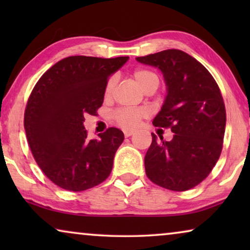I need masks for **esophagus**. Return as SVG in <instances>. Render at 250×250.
I'll list each match as a JSON object with an SVG mask.
<instances>
[{"label":"esophagus","instance_id":"1","mask_svg":"<svg viewBox=\"0 0 250 250\" xmlns=\"http://www.w3.org/2000/svg\"><path fill=\"white\" fill-rule=\"evenodd\" d=\"M134 134V131L133 129H124V135L125 138H129V136Z\"/></svg>","mask_w":250,"mask_h":250}]
</instances>
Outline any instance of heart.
<instances>
[{"label":"heart","instance_id":"heart-1","mask_svg":"<svg viewBox=\"0 0 250 250\" xmlns=\"http://www.w3.org/2000/svg\"><path fill=\"white\" fill-rule=\"evenodd\" d=\"M133 78L136 84L141 87L142 91L156 90L159 85V77L157 74L149 69H136L133 71ZM115 85V78L110 77L105 84V94H110ZM146 115V109L143 108H122L112 114L115 122L123 127H134Z\"/></svg>","mask_w":250,"mask_h":250}]
</instances>
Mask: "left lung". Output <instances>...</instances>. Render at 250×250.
<instances>
[{"label":"left lung","mask_w":250,"mask_h":250,"mask_svg":"<svg viewBox=\"0 0 250 250\" xmlns=\"http://www.w3.org/2000/svg\"><path fill=\"white\" fill-rule=\"evenodd\" d=\"M136 60L162 70L167 95L152 124L174 133L170 141L151 133L145 157L146 176L172 191L192 189L209 175L223 148L227 112L220 87L199 61L181 50Z\"/></svg>","instance_id":"8db88e82"}]
</instances>
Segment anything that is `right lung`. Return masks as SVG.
Instances as JSON below:
<instances>
[{"label":"right lung","instance_id":"obj_1","mask_svg":"<svg viewBox=\"0 0 250 250\" xmlns=\"http://www.w3.org/2000/svg\"><path fill=\"white\" fill-rule=\"evenodd\" d=\"M127 60L68 57L46 70L34 86L23 118L27 141L37 165L58 187L84 191L110 175L124 134L109 127L90 140L83 122L86 115H97L109 76Z\"/></svg>","mask_w":250,"mask_h":250}]
</instances>
